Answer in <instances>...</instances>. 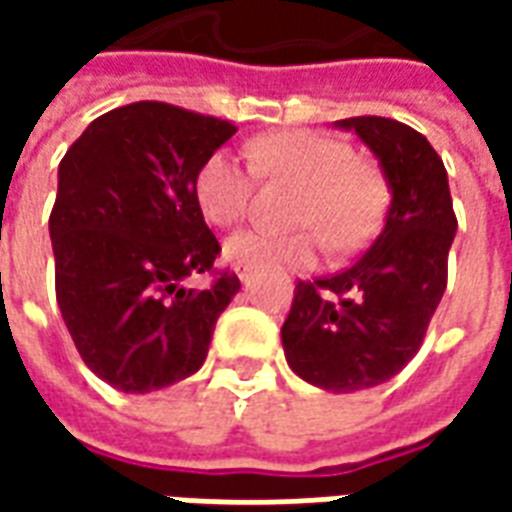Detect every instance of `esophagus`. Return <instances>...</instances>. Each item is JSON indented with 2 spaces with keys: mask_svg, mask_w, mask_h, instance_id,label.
Segmentation results:
<instances>
[{
  "mask_svg": "<svg viewBox=\"0 0 512 512\" xmlns=\"http://www.w3.org/2000/svg\"><path fill=\"white\" fill-rule=\"evenodd\" d=\"M238 277H241V282H246V279H249V268L238 266Z\"/></svg>",
  "mask_w": 512,
  "mask_h": 512,
  "instance_id": "esophagus-1",
  "label": "esophagus"
}]
</instances>
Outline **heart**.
<instances>
[{
    "instance_id": "heart-1",
    "label": "heart",
    "mask_w": 512,
    "mask_h": 512,
    "mask_svg": "<svg viewBox=\"0 0 512 512\" xmlns=\"http://www.w3.org/2000/svg\"><path fill=\"white\" fill-rule=\"evenodd\" d=\"M249 156L260 178L299 194L293 202V224L307 227L310 233L290 238L233 235L224 255L235 266H310L321 252V235L334 252H354L376 233L389 200L386 180L373 161L354 156L343 139L307 128L274 131L257 136L249 145ZM252 194V169L227 150L205 158L194 178L197 205L216 227L241 222Z\"/></svg>"
}]
</instances>
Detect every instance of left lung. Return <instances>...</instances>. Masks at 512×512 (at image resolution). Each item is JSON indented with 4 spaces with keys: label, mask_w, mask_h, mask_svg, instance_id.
I'll use <instances>...</instances> for the list:
<instances>
[{
    "label": "left lung",
    "mask_w": 512,
    "mask_h": 512,
    "mask_svg": "<svg viewBox=\"0 0 512 512\" xmlns=\"http://www.w3.org/2000/svg\"><path fill=\"white\" fill-rule=\"evenodd\" d=\"M381 161L392 202L378 238L340 274L299 279L282 323L293 373L329 392H356L397 376L417 356L447 288L458 230L441 156L392 117H348Z\"/></svg>",
    "instance_id": "8db88e82"
}]
</instances>
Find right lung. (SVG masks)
Here are the masks:
<instances>
[{"mask_svg":"<svg viewBox=\"0 0 512 512\" xmlns=\"http://www.w3.org/2000/svg\"><path fill=\"white\" fill-rule=\"evenodd\" d=\"M235 123L164 101L95 117L60 161L49 216L62 321L95 376L156 392L197 373L241 282L213 266L222 246L194 178ZM211 273L205 291L185 279Z\"/></svg>","mask_w":512,"mask_h":512,"instance_id":"right-lung-1","label":"right lung"}]
</instances>
